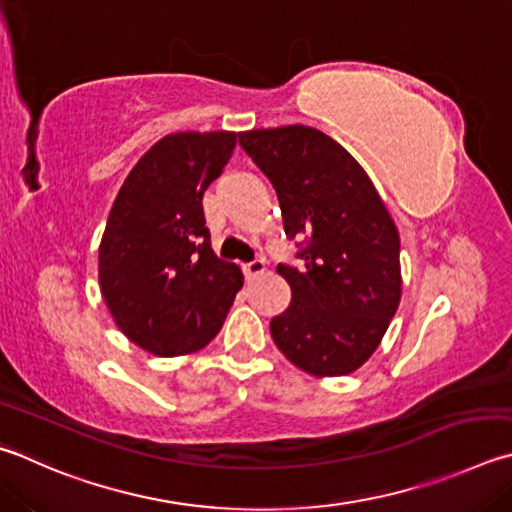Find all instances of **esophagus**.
<instances>
[{
	"label": "esophagus",
	"mask_w": 512,
	"mask_h": 512,
	"mask_svg": "<svg viewBox=\"0 0 512 512\" xmlns=\"http://www.w3.org/2000/svg\"><path fill=\"white\" fill-rule=\"evenodd\" d=\"M241 268H244V275L250 280V277L262 275L266 271V264L262 262V259H253V262H248V264H244Z\"/></svg>",
	"instance_id": "esophagus-1"
}]
</instances>
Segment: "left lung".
I'll use <instances>...</instances> for the list:
<instances>
[{
  "label": "left lung",
  "mask_w": 512,
  "mask_h": 512,
  "mask_svg": "<svg viewBox=\"0 0 512 512\" xmlns=\"http://www.w3.org/2000/svg\"><path fill=\"white\" fill-rule=\"evenodd\" d=\"M239 145L273 183L302 266L277 264L291 304L271 320L277 349L313 376L356 371L401 302V239L358 161L320 129L241 132Z\"/></svg>",
  "instance_id": "left-lung-1"
}]
</instances>
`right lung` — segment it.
I'll list each match as a JSON object with an SVG mask.
<instances>
[{"mask_svg": "<svg viewBox=\"0 0 512 512\" xmlns=\"http://www.w3.org/2000/svg\"><path fill=\"white\" fill-rule=\"evenodd\" d=\"M237 145L235 132L161 138L120 188L98 250L111 318L156 356L199 351L217 336L244 284L210 248L203 192Z\"/></svg>", "mask_w": 512, "mask_h": 512, "instance_id": "1", "label": "right lung"}]
</instances>
